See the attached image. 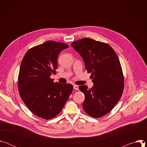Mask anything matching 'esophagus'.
<instances>
[{"label":"esophagus","mask_w":147,"mask_h":147,"mask_svg":"<svg viewBox=\"0 0 147 147\" xmlns=\"http://www.w3.org/2000/svg\"><path fill=\"white\" fill-rule=\"evenodd\" d=\"M73 87H74V89L75 90H78V86H77V85H74L73 86Z\"/></svg>","instance_id":"esophagus-1"}]
</instances>
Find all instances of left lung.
Wrapping results in <instances>:
<instances>
[{"label":"left lung","instance_id":"left-lung-1","mask_svg":"<svg viewBox=\"0 0 147 147\" xmlns=\"http://www.w3.org/2000/svg\"><path fill=\"white\" fill-rule=\"evenodd\" d=\"M71 46L83 58L94 83L91 88L85 85L78 87L86 96L83 109L91 117H101L115 107L123 94L124 80L119 57L109 45L91 38L74 41Z\"/></svg>","mask_w":147,"mask_h":147}]
</instances>
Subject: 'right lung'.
Instances as JSON below:
<instances>
[{
	"instance_id": "1",
	"label": "right lung",
	"mask_w": 147,
	"mask_h": 147,
	"mask_svg": "<svg viewBox=\"0 0 147 147\" xmlns=\"http://www.w3.org/2000/svg\"><path fill=\"white\" fill-rule=\"evenodd\" d=\"M66 44L48 40L30 49L21 63L18 77L19 94L29 110L46 120L56 117L71 94V84H59L51 78L56 74L60 52Z\"/></svg>"
}]
</instances>
